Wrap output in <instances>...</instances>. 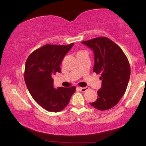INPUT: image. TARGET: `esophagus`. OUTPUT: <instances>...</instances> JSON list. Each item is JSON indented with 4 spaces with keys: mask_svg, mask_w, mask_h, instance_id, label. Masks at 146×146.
<instances>
[{
    "mask_svg": "<svg viewBox=\"0 0 146 146\" xmlns=\"http://www.w3.org/2000/svg\"><path fill=\"white\" fill-rule=\"evenodd\" d=\"M78 89L81 91V92L84 93V92H86V91H88V90H89V88H88V87H85V88H78Z\"/></svg>",
    "mask_w": 146,
    "mask_h": 146,
    "instance_id": "obj_1",
    "label": "esophagus"
}]
</instances>
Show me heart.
<instances>
[{"label":"heart","instance_id":"b5f03b06","mask_svg":"<svg viewBox=\"0 0 146 146\" xmlns=\"http://www.w3.org/2000/svg\"><path fill=\"white\" fill-rule=\"evenodd\" d=\"M78 52H80V51H78Z\"/></svg>","mask_w":146,"mask_h":146}]
</instances>
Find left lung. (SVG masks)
<instances>
[{"label": "left lung", "instance_id": "1", "mask_svg": "<svg viewBox=\"0 0 146 146\" xmlns=\"http://www.w3.org/2000/svg\"><path fill=\"white\" fill-rule=\"evenodd\" d=\"M94 52L93 72L100 74L102 87L98 97L90 104L98 110L114 107L124 95L131 74L127 56L119 46L107 37H97L82 42Z\"/></svg>", "mask_w": 146, "mask_h": 146}]
</instances>
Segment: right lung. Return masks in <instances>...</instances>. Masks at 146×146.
<instances>
[{
    "mask_svg": "<svg viewBox=\"0 0 146 146\" xmlns=\"http://www.w3.org/2000/svg\"><path fill=\"white\" fill-rule=\"evenodd\" d=\"M73 44H46L35 50L26 60L24 76L27 88L33 99L48 111L64 110L75 91V86L55 89L52 78L56 73L61 72L60 65Z\"/></svg>",
    "mask_w": 146,
    "mask_h": 146,
    "instance_id": "obj_1",
    "label": "right lung"
}]
</instances>
